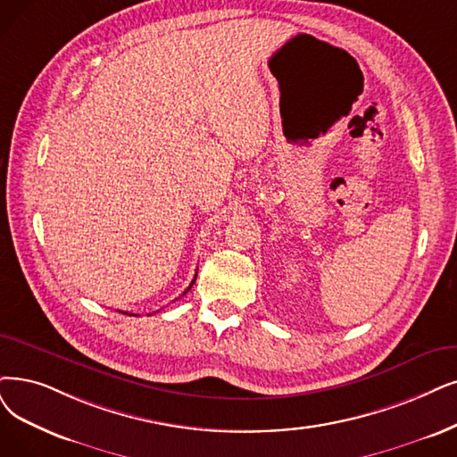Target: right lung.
Listing matches in <instances>:
<instances>
[{"label": "right lung", "instance_id": "right-lung-1", "mask_svg": "<svg viewBox=\"0 0 457 457\" xmlns=\"http://www.w3.org/2000/svg\"><path fill=\"white\" fill-rule=\"evenodd\" d=\"M195 279H196V276H195ZM195 279H193V281H191V285H189V287H187V290H191V287H193V283H195ZM187 290H186V292H187ZM186 292H184V295H186ZM121 313H123V312H121ZM125 315H131V313H125Z\"/></svg>", "mask_w": 457, "mask_h": 457}]
</instances>
